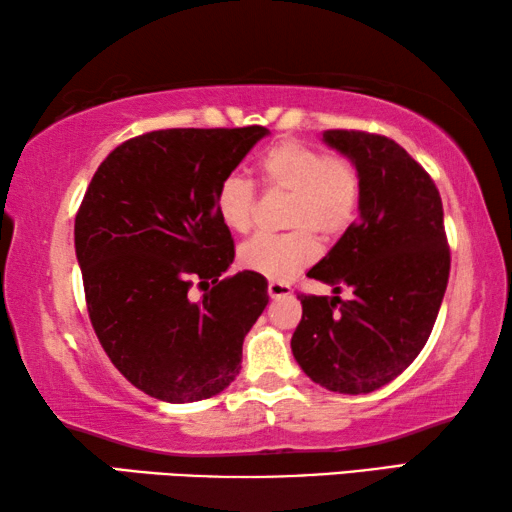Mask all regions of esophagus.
Returning <instances> with one entry per match:
<instances>
[{"label": "esophagus", "instance_id": "esophagus-1", "mask_svg": "<svg viewBox=\"0 0 512 512\" xmlns=\"http://www.w3.org/2000/svg\"><path fill=\"white\" fill-rule=\"evenodd\" d=\"M268 296L287 298V296H291V287L287 282H268Z\"/></svg>", "mask_w": 512, "mask_h": 512}]
</instances>
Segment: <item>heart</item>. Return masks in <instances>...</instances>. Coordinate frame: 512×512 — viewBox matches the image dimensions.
<instances>
[{"label":"heart","instance_id":"1","mask_svg":"<svg viewBox=\"0 0 512 512\" xmlns=\"http://www.w3.org/2000/svg\"><path fill=\"white\" fill-rule=\"evenodd\" d=\"M257 176L266 192L289 194L282 235H259L239 248V264L273 282L289 280L318 255V240L336 241L359 219L363 183L345 155H327L300 140H280L259 155ZM257 194L250 180L230 173L214 192V210L232 232L253 228Z\"/></svg>","mask_w":512,"mask_h":512}]
</instances>
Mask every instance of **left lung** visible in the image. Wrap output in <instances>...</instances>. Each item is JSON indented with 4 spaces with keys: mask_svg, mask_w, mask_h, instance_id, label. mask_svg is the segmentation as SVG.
Wrapping results in <instances>:
<instances>
[{
    "mask_svg": "<svg viewBox=\"0 0 512 512\" xmlns=\"http://www.w3.org/2000/svg\"><path fill=\"white\" fill-rule=\"evenodd\" d=\"M323 140L359 167L363 201L359 221L307 273L336 296L298 293L291 350L316 384L361 395L402 375L424 348L452 257L438 187L400 144L343 128Z\"/></svg>",
    "mask_w": 512,
    "mask_h": 512,
    "instance_id": "obj_1",
    "label": "left lung"
}]
</instances>
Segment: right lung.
Instances as JSON below:
<instances>
[{
	"label": "right lung",
	"instance_id": "right-lung-1",
	"mask_svg": "<svg viewBox=\"0 0 512 512\" xmlns=\"http://www.w3.org/2000/svg\"><path fill=\"white\" fill-rule=\"evenodd\" d=\"M264 126L167 128L126 140L99 164L74 244L94 334L155 400L185 404L228 388L241 345L268 305L262 275H225L235 241L214 192ZM204 291L193 300L191 289Z\"/></svg>",
	"mask_w": 512,
	"mask_h": 512
}]
</instances>
